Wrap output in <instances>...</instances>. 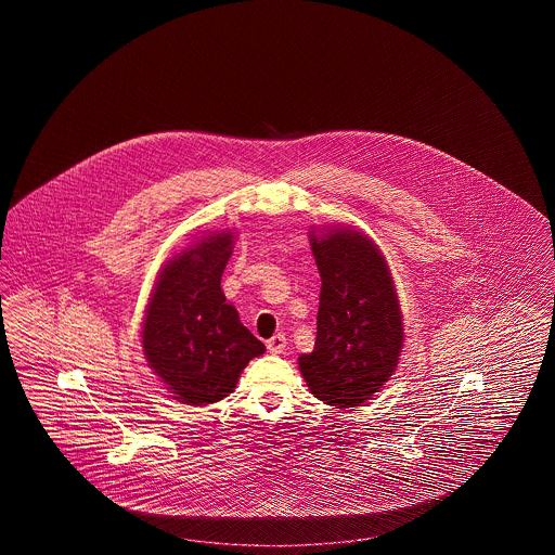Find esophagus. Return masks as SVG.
Instances as JSON below:
<instances>
[{"label": "esophagus", "mask_w": 555, "mask_h": 555, "mask_svg": "<svg viewBox=\"0 0 555 555\" xmlns=\"http://www.w3.org/2000/svg\"><path fill=\"white\" fill-rule=\"evenodd\" d=\"M266 347H268L270 353H283L285 347H287V337L279 333V335H274V337H270V339L266 341Z\"/></svg>", "instance_id": "1"}]
</instances>
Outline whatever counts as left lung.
<instances>
[{
  "label": "left lung",
  "instance_id": "8db88e82",
  "mask_svg": "<svg viewBox=\"0 0 555 555\" xmlns=\"http://www.w3.org/2000/svg\"><path fill=\"white\" fill-rule=\"evenodd\" d=\"M320 272L317 344L299 370L320 401L353 408L380 391L403 347L396 283L380 249L345 227L310 235Z\"/></svg>",
  "mask_w": 555,
  "mask_h": 555
}]
</instances>
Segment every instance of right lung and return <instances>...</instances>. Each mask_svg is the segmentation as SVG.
<instances>
[{
    "label": "right lung",
    "instance_id": "add662e5",
    "mask_svg": "<svg viewBox=\"0 0 555 555\" xmlns=\"http://www.w3.org/2000/svg\"><path fill=\"white\" fill-rule=\"evenodd\" d=\"M233 233H214L186 247L162 268L150 297L141 344L150 364L175 399L206 405L233 393L258 341L220 289Z\"/></svg>",
    "mask_w": 555,
    "mask_h": 555
}]
</instances>
